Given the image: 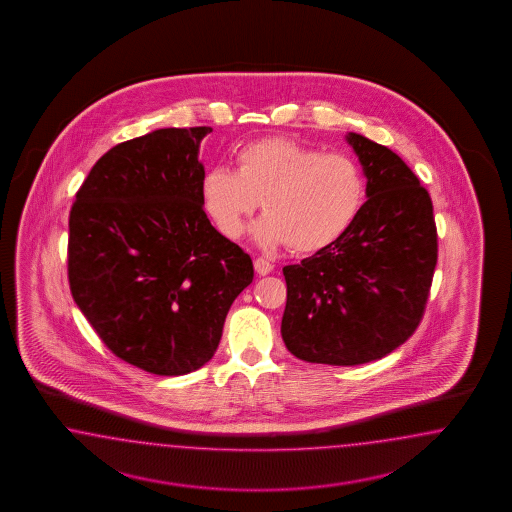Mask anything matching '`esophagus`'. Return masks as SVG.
<instances>
[{
    "mask_svg": "<svg viewBox=\"0 0 512 512\" xmlns=\"http://www.w3.org/2000/svg\"><path fill=\"white\" fill-rule=\"evenodd\" d=\"M255 272L259 274V276H266V274H270L272 270H274V264L270 263V261H266L263 257H259V259H255Z\"/></svg>",
    "mask_w": 512,
    "mask_h": 512,
    "instance_id": "esophagus-1",
    "label": "esophagus"
}]
</instances>
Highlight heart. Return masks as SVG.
Wrapping results in <instances>:
<instances>
[{
    "instance_id": "1",
    "label": "heart",
    "mask_w": 512,
    "mask_h": 512,
    "mask_svg": "<svg viewBox=\"0 0 512 512\" xmlns=\"http://www.w3.org/2000/svg\"><path fill=\"white\" fill-rule=\"evenodd\" d=\"M238 169L212 167L201 180V201L217 231L240 238L263 202L266 216L253 234L264 248L287 244L295 253L328 248L357 219L366 182L355 159L321 154L296 140L270 137L236 154Z\"/></svg>"
}]
</instances>
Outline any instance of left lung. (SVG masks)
I'll use <instances>...</instances> for the list:
<instances>
[{
  "label": "left lung",
  "instance_id": "1",
  "mask_svg": "<svg viewBox=\"0 0 512 512\" xmlns=\"http://www.w3.org/2000/svg\"><path fill=\"white\" fill-rule=\"evenodd\" d=\"M347 142L368 178V201L334 244L283 268V341L296 358L330 366L379 360L409 340L437 264L434 206L415 172L358 133Z\"/></svg>",
  "mask_w": 512,
  "mask_h": 512
}]
</instances>
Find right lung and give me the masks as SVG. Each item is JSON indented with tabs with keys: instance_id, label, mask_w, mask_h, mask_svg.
<instances>
[{
	"instance_id": "1",
	"label": "right lung",
	"mask_w": 512,
	"mask_h": 512,
	"mask_svg": "<svg viewBox=\"0 0 512 512\" xmlns=\"http://www.w3.org/2000/svg\"><path fill=\"white\" fill-rule=\"evenodd\" d=\"M210 131L167 127L110 148L69 214L71 295L116 357L155 375L214 357L253 281L251 257L202 208L199 146Z\"/></svg>"
}]
</instances>
